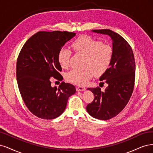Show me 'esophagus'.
<instances>
[{
  "mask_svg": "<svg viewBox=\"0 0 153 153\" xmlns=\"http://www.w3.org/2000/svg\"><path fill=\"white\" fill-rule=\"evenodd\" d=\"M86 90V88L85 86H79L76 87V90L77 91H85Z\"/></svg>",
  "mask_w": 153,
  "mask_h": 153,
  "instance_id": "34e87169",
  "label": "esophagus"
}]
</instances>
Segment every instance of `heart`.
<instances>
[{
    "mask_svg": "<svg viewBox=\"0 0 153 153\" xmlns=\"http://www.w3.org/2000/svg\"><path fill=\"white\" fill-rule=\"evenodd\" d=\"M72 47L76 53L85 55L82 70H72L66 74V79L77 85H85L93 74L99 76L109 68L112 58V48L103 44L88 36H81L74 41ZM72 51L63 48L58 55V61L60 67L67 69L70 65Z\"/></svg>",
    "mask_w": 153,
    "mask_h": 153,
    "instance_id": "heart-1",
    "label": "heart"
}]
</instances>
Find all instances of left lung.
Masks as SVG:
<instances>
[{"label": "left lung", "mask_w": 153, "mask_h": 153, "mask_svg": "<svg viewBox=\"0 0 153 153\" xmlns=\"http://www.w3.org/2000/svg\"><path fill=\"white\" fill-rule=\"evenodd\" d=\"M91 31L111 37L113 53L109 68L99 79L107 86L103 91L99 87L88 88L95 97L86 111L98 120H107L119 114L130 100L134 88L135 62L130 44L120 34L109 29Z\"/></svg>", "instance_id": "8db88e82"}]
</instances>
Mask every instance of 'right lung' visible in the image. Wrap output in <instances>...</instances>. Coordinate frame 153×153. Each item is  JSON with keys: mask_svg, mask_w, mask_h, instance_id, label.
Instances as JSON below:
<instances>
[{"mask_svg": "<svg viewBox=\"0 0 153 153\" xmlns=\"http://www.w3.org/2000/svg\"><path fill=\"white\" fill-rule=\"evenodd\" d=\"M76 33L41 31L24 44L16 63V79L24 103L33 115L53 120L65 111L75 86L62 82L52 87L50 77L62 81V67L58 61L60 50Z\"/></svg>", "mask_w": 153, "mask_h": 153, "instance_id": "1", "label": "right lung"}]
</instances>
